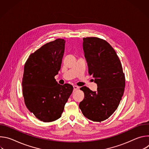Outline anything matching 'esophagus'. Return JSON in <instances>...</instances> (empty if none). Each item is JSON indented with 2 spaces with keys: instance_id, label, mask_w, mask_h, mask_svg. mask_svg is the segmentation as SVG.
<instances>
[{
  "instance_id": "34e87169",
  "label": "esophagus",
  "mask_w": 149,
  "mask_h": 149,
  "mask_svg": "<svg viewBox=\"0 0 149 149\" xmlns=\"http://www.w3.org/2000/svg\"><path fill=\"white\" fill-rule=\"evenodd\" d=\"M73 88H74V90L75 91V90H78V89L79 88V87H78V86H73Z\"/></svg>"
}]
</instances>
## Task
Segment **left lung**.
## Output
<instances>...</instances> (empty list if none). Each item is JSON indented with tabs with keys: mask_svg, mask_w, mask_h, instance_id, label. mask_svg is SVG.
I'll return each mask as SVG.
<instances>
[{
	"mask_svg": "<svg viewBox=\"0 0 149 149\" xmlns=\"http://www.w3.org/2000/svg\"><path fill=\"white\" fill-rule=\"evenodd\" d=\"M82 45L88 72L94 78L97 90L82 87L84 98L79 107L86 118L101 122L117 109L124 93L125 76L116 52L107 42L88 37L83 38Z\"/></svg>",
	"mask_w": 149,
	"mask_h": 149,
	"instance_id": "obj_1",
	"label": "left lung"
}]
</instances>
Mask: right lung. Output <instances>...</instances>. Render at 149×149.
I'll return each mask as SVG.
<instances>
[{"instance_id":"add662e5","label":"right lung","mask_w":149,"mask_h":149,"mask_svg":"<svg viewBox=\"0 0 149 149\" xmlns=\"http://www.w3.org/2000/svg\"><path fill=\"white\" fill-rule=\"evenodd\" d=\"M65 41L57 39L40 47L27 59L22 81L23 96L28 109L44 122L61 117L72 93L69 84H59L54 77L61 69Z\"/></svg>"}]
</instances>
